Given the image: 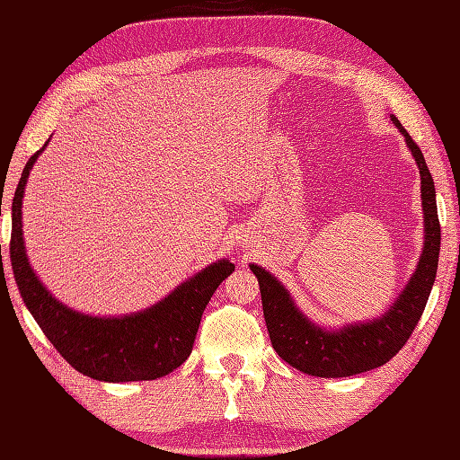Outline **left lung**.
I'll list each match as a JSON object with an SVG mask.
<instances>
[{
  "mask_svg": "<svg viewBox=\"0 0 460 460\" xmlns=\"http://www.w3.org/2000/svg\"><path fill=\"white\" fill-rule=\"evenodd\" d=\"M402 132L421 175V205L425 241L413 275L384 314L366 322H351L340 328H326L302 312L282 282L269 270L251 262L259 279L262 314L277 354L302 374L314 377H348L387 364L411 336L437 277L441 251V225L437 215L435 183L423 152L395 116H389Z\"/></svg>",
  "mask_w": 460,
  "mask_h": 460,
  "instance_id": "left-lung-1",
  "label": "left lung"
}]
</instances>
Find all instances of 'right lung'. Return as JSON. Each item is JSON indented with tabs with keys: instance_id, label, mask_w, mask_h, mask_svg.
<instances>
[{
	"instance_id": "add662e5",
	"label": "right lung",
	"mask_w": 460,
	"mask_h": 460,
	"mask_svg": "<svg viewBox=\"0 0 460 460\" xmlns=\"http://www.w3.org/2000/svg\"><path fill=\"white\" fill-rule=\"evenodd\" d=\"M47 144L49 140L29 158L12 205L9 257L27 310L58 354L83 376L109 384H124L172 374L190 358L203 310L213 292L235 270V265L229 259L215 261L150 308L130 314L93 316L63 305L47 290L29 265L23 241L22 208L25 185Z\"/></svg>"
}]
</instances>
